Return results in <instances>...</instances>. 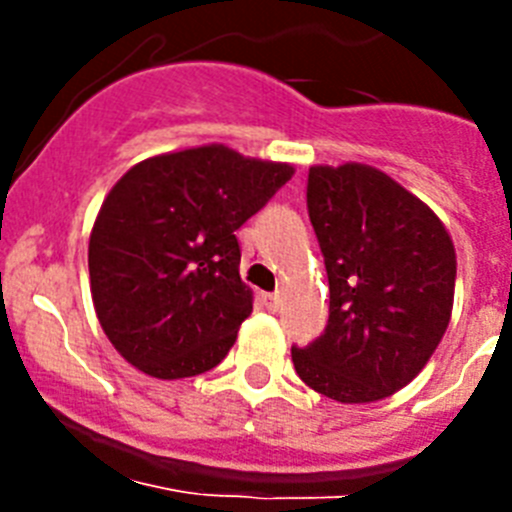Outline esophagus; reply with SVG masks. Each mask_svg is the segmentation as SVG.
Here are the masks:
<instances>
[{
  "label": "esophagus",
  "instance_id": "1",
  "mask_svg": "<svg viewBox=\"0 0 512 512\" xmlns=\"http://www.w3.org/2000/svg\"><path fill=\"white\" fill-rule=\"evenodd\" d=\"M264 305L269 307L271 312H277L279 307H282V295H279V292H269V295H264Z\"/></svg>",
  "mask_w": 512,
  "mask_h": 512
}]
</instances>
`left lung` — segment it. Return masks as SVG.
<instances>
[{
  "mask_svg": "<svg viewBox=\"0 0 512 512\" xmlns=\"http://www.w3.org/2000/svg\"><path fill=\"white\" fill-rule=\"evenodd\" d=\"M307 215L330 287L328 325L292 346L302 382L338 402L402 390L446 333L456 282L449 233L372 166H312Z\"/></svg>",
  "mask_w": 512,
  "mask_h": 512,
  "instance_id": "left-lung-1",
  "label": "left lung"
}]
</instances>
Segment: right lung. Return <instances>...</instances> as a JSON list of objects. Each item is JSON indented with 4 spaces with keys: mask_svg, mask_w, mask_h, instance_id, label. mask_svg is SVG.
<instances>
[{
    "mask_svg": "<svg viewBox=\"0 0 512 512\" xmlns=\"http://www.w3.org/2000/svg\"><path fill=\"white\" fill-rule=\"evenodd\" d=\"M292 179V166L225 146L146 158L107 194L89 238L97 318L120 356L158 379L225 359L251 315L235 230Z\"/></svg>",
    "mask_w": 512,
    "mask_h": 512,
    "instance_id": "1",
    "label": "right lung"
}]
</instances>
